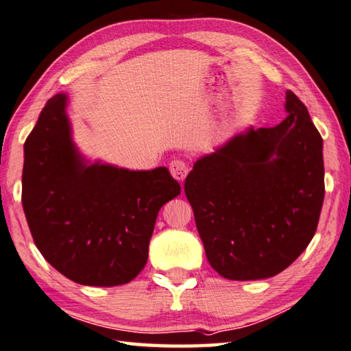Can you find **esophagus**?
Wrapping results in <instances>:
<instances>
[{
	"label": "esophagus",
	"instance_id": "obj_1",
	"mask_svg": "<svg viewBox=\"0 0 351 351\" xmlns=\"http://www.w3.org/2000/svg\"><path fill=\"white\" fill-rule=\"evenodd\" d=\"M170 173L176 181L182 182L189 173V166L182 160H175L170 162Z\"/></svg>",
	"mask_w": 351,
	"mask_h": 351
}]
</instances>
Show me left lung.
I'll list each match as a JSON object with an SVG mask.
<instances>
[{"label":"left lung","instance_id":"1","mask_svg":"<svg viewBox=\"0 0 351 351\" xmlns=\"http://www.w3.org/2000/svg\"><path fill=\"white\" fill-rule=\"evenodd\" d=\"M286 119L246 128L195 162L185 196L213 269L228 280L277 276L317 231L324 202L322 138L287 89Z\"/></svg>","mask_w":351,"mask_h":351}]
</instances>
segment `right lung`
I'll return each mask as SVG.
<instances>
[{
  "label": "right lung",
  "mask_w": 351,
  "mask_h": 351,
  "mask_svg": "<svg viewBox=\"0 0 351 351\" xmlns=\"http://www.w3.org/2000/svg\"><path fill=\"white\" fill-rule=\"evenodd\" d=\"M68 94L47 101L24 144L23 208L34 245L85 286L126 285L146 266L156 216L181 193L167 167L91 161L73 140Z\"/></svg>",
  "instance_id": "1"
}]
</instances>
